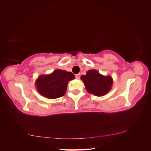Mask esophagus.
<instances>
[{
    "label": "esophagus",
    "mask_w": 151,
    "mask_h": 151,
    "mask_svg": "<svg viewBox=\"0 0 151 151\" xmlns=\"http://www.w3.org/2000/svg\"><path fill=\"white\" fill-rule=\"evenodd\" d=\"M75 77H76V79H79L80 77H81V75H80V74H77V75H75Z\"/></svg>",
    "instance_id": "obj_1"
}]
</instances>
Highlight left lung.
Here are the masks:
<instances>
[{"label":"left lung","mask_w":151,"mask_h":151,"mask_svg":"<svg viewBox=\"0 0 151 151\" xmlns=\"http://www.w3.org/2000/svg\"><path fill=\"white\" fill-rule=\"evenodd\" d=\"M81 78L87 91L96 96L107 94L113 84L111 76L102 75L96 70L87 71L86 75H82Z\"/></svg>","instance_id":"obj_1"}]
</instances>
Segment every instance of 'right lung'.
Segmentation results:
<instances>
[{"label": "right lung", "mask_w": 151, "mask_h": 151, "mask_svg": "<svg viewBox=\"0 0 151 151\" xmlns=\"http://www.w3.org/2000/svg\"><path fill=\"white\" fill-rule=\"evenodd\" d=\"M75 78L71 72L57 69L50 75H40L35 81V86L42 96L56 99L64 95L69 81Z\"/></svg>", "instance_id": "1"}]
</instances>
